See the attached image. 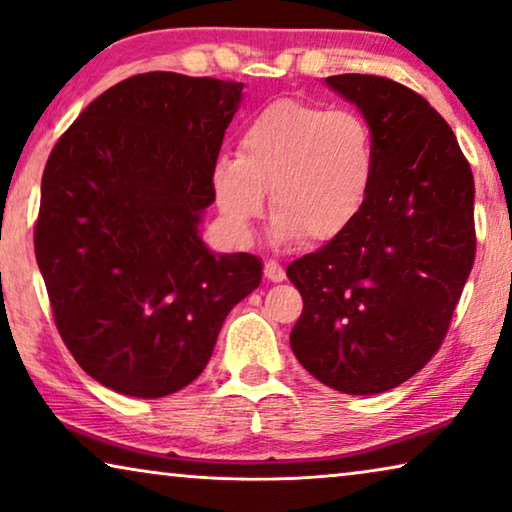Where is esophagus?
I'll list each match as a JSON object with an SVG mask.
<instances>
[{
  "instance_id": "esophagus-1",
  "label": "esophagus",
  "mask_w": 512,
  "mask_h": 512,
  "mask_svg": "<svg viewBox=\"0 0 512 512\" xmlns=\"http://www.w3.org/2000/svg\"><path fill=\"white\" fill-rule=\"evenodd\" d=\"M264 276L269 278L271 282H282L285 280V269L278 262H273V259H266L264 262Z\"/></svg>"
}]
</instances>
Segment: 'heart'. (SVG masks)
<instances>
[{
	"label": "heart",
	"instance_id": "obj_1",
	"mask_svg": "<svg viewBox=\"0 0 512 512\" xmlns=\"http://www.w3.org/2000/svg\"><path fill=\"white\" fill-rule=\"evenodd\" d=\"M375 172V140L361 114L280 98L248 121L239 154L218 158L213 193L236 239L253 236L271 190L280 241L329 243L363 213Z\"/></svg>",
	"mask_w": 512,
	"mask_h": 512
}]
</instances>
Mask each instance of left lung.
Listing matches in <instances>:
<instances>
[{
    "label": "left lung",
    "mask_w": 512,
    "mask_h": 512,
    "mask_svg": "<svg viewBox=\"0 0 512 512\" xmlns=\"http://www.w3.org/2000/svg\"><path fill=\"white\" fill-rule=\"evenodd\" d=\"M326 82L363 112L377 172L356 223L287 266L303 299L289 345L322 384L372 395L414 377L446 338L476 257L474 174L421 94L381 75Z\"/></svg>",
    "instance_id": "8db88e82"
}]
</instances>
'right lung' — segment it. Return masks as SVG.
I'll return each instance as SVG.
<instances>
[{
    "label": "right lung",
    "mask_w": 512,
    "mask_h": 512,
    "mask_svg": "<svg viewBox=\"0 0 512 512\" xmlns=\"http://www.w3.org/2000/svg\"><path fill=\"white\" fill-rule=\"evenodd\" d=\"M241 82L154 71L89 103L45 163L34 227L57 331L89 377L163 398L200 377L262 259L197 232Z\"/></svg>",
    "instance_id": "add662e5"
}]
</instances>
